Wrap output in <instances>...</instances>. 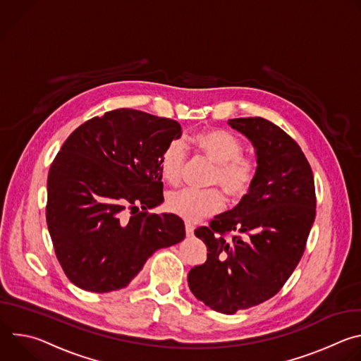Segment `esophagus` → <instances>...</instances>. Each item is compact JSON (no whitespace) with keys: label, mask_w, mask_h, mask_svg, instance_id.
I'll list each match as a JSON object with an SVG mask.
<instances>
[{"label":"esophagus","mask_w":361,"mask_h":361,"mask_svg":"<svg viewBox=\"0 0 361 361\" xmlns=\"http://www.w3.org/2000/svg\"><path fill=\"white\" fill-rule=\"evenodd\" d=\"M185 234L187 237H191L194 234V227L190 223H185Z\"/></svg>","instance_id":"34e87169"}]
</instances>
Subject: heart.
<instances>
[{
    "label": "heart",
    "mask_w": 361,
    "mask_h": 361,
    "mask_svg": "<svg viewBox=\"0 0 361 361\" xmlns=\"http://www.w3.org/2000/svg\"><path fill=\"white\" fill-rule=\"evenodd\" d=\"M195 151L212 164L210 185L221 188L233 204L241 202L255 185L260 166L251 156L244 154V142L233 133L221 128L201 131L191 138ZM187 160V151L181 141L167 144L160 157V174L171 185L181 180ZM167 210L187 223H198L221 212L224 198L217 188L205 191L181 190L169 195Z\"/></svg>",
    "instance_id": "heart-1"
}]
</instances>
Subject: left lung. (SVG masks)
I'll list each match as a JSON object with an SVG mask.
<instances>
[{"label": "left lung", "instance_id": "left-lung-1", "mask_svg": "<svg viewBox=\"0 0 361 361\" xmlns=\"http://www.w3.org/2000/svg\"><path fill=\"white\" fill-rule=\"evenodd\" d=\"M230 126L255 147L259 178L235 209L194 231L209 252L188 273L191 293L223 314L262 304L283 288L304 254L317 204L312 167L284 130L263 117L231 118Z\"/></svg>", "mask_w": 361, "mask_h": 361}]
</instances>
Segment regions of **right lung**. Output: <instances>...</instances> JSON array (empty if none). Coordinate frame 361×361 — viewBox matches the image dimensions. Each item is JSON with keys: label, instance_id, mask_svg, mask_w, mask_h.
Instances as JSON below:
<instances>
[{"label": "right lung", "instance_id": "1", "mask_svg": "<svg viewBox=\"0 0 361 361\" xmlns=\"http://www.w3.org/2000/svg\"><path fill=\"white\" fill-rule=\"evenodd\" d=\"M180 135L176 120L117 109L66 140L48 171L45 219L57 260L77 287L124 288L152 252L184 238L180 217L148 213L164 201L161 152Z\"/></svg>", "mask_w": 361, "mask_h": 361}]
</instances>
